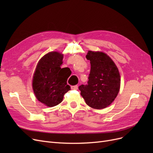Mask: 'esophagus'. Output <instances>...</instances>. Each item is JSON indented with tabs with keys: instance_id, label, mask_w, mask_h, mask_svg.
Segmentation results:
<instances>
[{
	"instance_id": "34e87169",
	"label": "esophagus",
	"mask_w": 153,
	"mask_h": 153,
	"mask_svg": "<svg viewBox=\"0 0 153 153\" xmlns=\"http://www.w3.org/2000/svg\"><path fill=\"white\" fill-rule=\"evenodd\" d=\"M71 89L73 90H77L78 89V85H73L71 87Z\"/></svg>"
}]
</instances>
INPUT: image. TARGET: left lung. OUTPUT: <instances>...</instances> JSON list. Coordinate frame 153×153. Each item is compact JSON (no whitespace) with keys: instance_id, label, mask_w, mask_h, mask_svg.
<instances>
[{"instance_id":"8db88e82","label":"left lung","mask_w":153,"mask_h":153,"mask_svg":"<svg viewBox=\"0 0 153 153\" xmlns=\"http://www.w3.org/2000/svg\"><path fill=\"white\" fill-rule=\"evenodd\" d=\"M86 58L91 62L89 80L78 89L87 105L95 109L105 108L119 93L121 79L118 68L103 52L89 51Z\"/></svg>"}]
</instances>
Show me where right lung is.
Instances as JSON below:
<instances>
[{
  "instance_id": "right-lung-1",
  "label": "right lung",
  "mask_w": 153,
  "mask_h": 153,
  "mask_svg": "<svg viewBox=\"0 0 153 153\" xmlns=\"http://www.w3.org/2000/svg\"><path fill=\"white\" fill-rule=\"evenodd\" d=\"M63 54L51 52L38 62L32 79V89L36 98L46 106L52 107L61 103L64 95L71 90L67 84L69 71L61 68Z\"/></svg>"
}]
</instances>
